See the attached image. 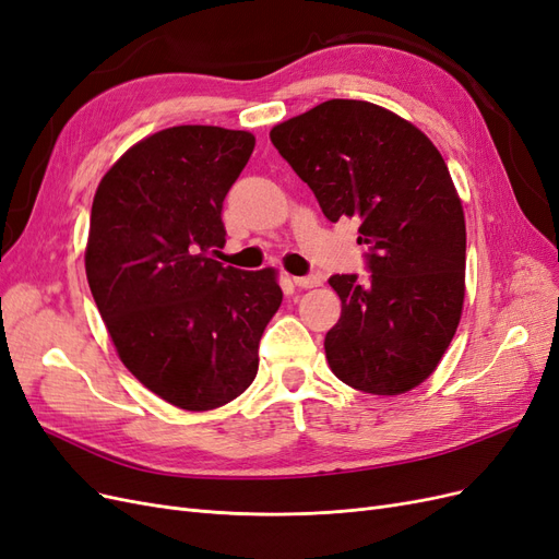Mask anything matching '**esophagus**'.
Listing matches in <instances>:
<instances>
[{
	"label": "esophagus",
	"instance_id": "esophagus-1",
	"mask_svg": "<svg viewBox=\"0 0 559 559\" xmlns=\"http://www.w3.org/2000/svg\"><path fill=\"white\" fill-rule=\"evenodd\" d=\"M294 284L300 286V289H312V286L321 284L319 275H306V277H294Z\"/></svg>",
	"mask_w": 559,
	"mask_h": 559
}]
</instances>
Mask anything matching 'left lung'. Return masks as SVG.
<instances>
[{"label": "left lung", "instance_id": "left-lung-1", "mask_svg": "<svg viewBox=\"0 0 559 559\" xmlns=\"http://www.w3.org/2000/svg\"><path fill=\"white\" fill-rule=\"evenodd\" d=\"M329 222L357 216L368 277L333 275L343 312L324 349L337 380L394 396L425 382L460 326L466 224L425 132L361 99H329L270 130Z\"/></svg>", "mask_w": 559, "mask_h": 559}]
</instances>
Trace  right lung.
<instances>
[{
  "mask_svg": "<svg viewBox=\"0 0 559 559\" xmlns=\"http://www.w3.org/2000/svg\"><path fill=\"white\" fill-rule=\"evenodd\" d=\"M251 132L177 126L128 148L99 181L86 275L118 357L183 411H212L257 378L261 335L282 302L273 267L210 257L226 245V193Z\"/></svg>",
  "mask_w": 559,
  "mask_h": 559,
  "instance_id": "right-lung-1",
  "label": "right lung"
}]
</instances>
